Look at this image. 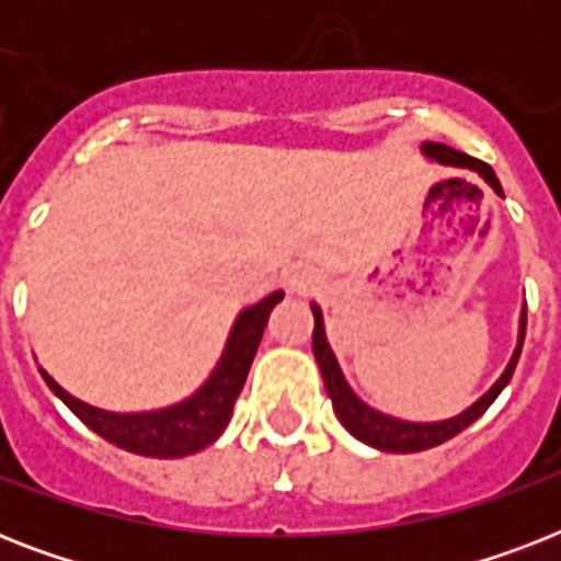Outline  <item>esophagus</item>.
<instances>
[{
  "instance_id": "34e87169",
  "label": "esophagus",
  "mask_w": 561,
  "mask_h": 561,
  "mask_svg": "<svg viewBox=\"0 0 561 561\" xmlns=\"http://www.w3.org/2000/svg\"><path fill=\"white\" fill-rule=\"evenodd\" d=\"M288 285L290 290H297V294H308V290H317L320 288V273L314 267H308V264H297V267H290L288 271Z\"/></svg>"
}]
</instances>
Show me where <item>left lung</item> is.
I'll use <instances>...</instances> for the list:
<instances>
[{
    "instance_id": "8db88e82",
    "label": "left lung",
    "mask_w": 561,
    "mask_h": 561,
    "mask_svg": "<svg viewBox=\"0 0 561 561\" xmlns=\"http://www.w3.org/2000/svg\"><path fill=\"white\" fill-rule=\"evenodd\" d=\"M422 153H425L427 160L439 162V165H454V169H469L474 174L486 180L489 186L495 188V194L504 197V188L497 183L495 171L489 169L486 162L474 160L469 153H460L448 148L443 142H422ZM311 311H314V334H311V346H314V358L320 364V373H323V383L325 390H329V399L334 404V413L341 419V425L350 431L355 439L360 443L373 445L378 451H390V454H413V451H425V448H434V445H443L445 439H451L460 431L471 425V422H478L483 413L489 410V404L501 396L510 378L515 373V364H518V355H522L524 346V332H527V302L522 306V317H518V343H515V352L506 369L501 373L492 387H489L483 396H480L471 408H466L462 413L451 419H439V422H408V419L390 416V413H381V410L369 408L367 401H360L355 396V390L346 381V375H343L341 364L334 358L332 346L325 341V323H323V311L317 302H311Z\"/></svg>"
}]
</instances>
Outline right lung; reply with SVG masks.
<instances>
[{
    "mask_svg": "<svg viewBox=\"0 0 561 561\" xmlns=\"http://www.w3.org/2000/svg\"><path fill=\"white\" fill-rule=\"evenodd\" d=\"M282 297H285L282 290H273L253 306L241 308L209 378L188 399L169 404V408L142 410V413H113V410L92 408L87 401L75 399L72 392H66L43 367H39V375L57 399L107 443L130 454L157 457V460L188 457V454L203 451L206 445L215 443L229 425L236 399L241 396L255 350L262 343L267 317Z\"/></svg>",
    "mask_w": 561,
    "mask_h": 561,
    "instance_id": "1",
    "label": "right lung"
}]
</instances>
